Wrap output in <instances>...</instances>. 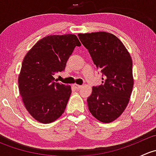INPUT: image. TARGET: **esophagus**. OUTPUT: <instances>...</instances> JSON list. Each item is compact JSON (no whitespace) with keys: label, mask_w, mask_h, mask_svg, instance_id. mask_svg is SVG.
<instances>
[{"label":"esophagus","mask_w":156,"mask_h":156,"mask_svg":"<svg viewBox=\"0 0 156 156\" xmlns=\"http://www.w3.org/2000/svg\"><path fill=\"white\" fill-rule=\"evenodd\" d=\"M72 87L75 88V90H79L80 88H81V87H82V86H81V85H78V84H73V86H72Z\"/></svg>","instance_id":"obj_1"}]
</instances>
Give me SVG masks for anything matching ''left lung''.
<instances>
[{
	"instance_id": "left-lung-1",
	"label": "left lung",
	"mask_w": 156,
	"mask_h": 156,
	"mask_svg": "<svg viewBox=\"0 0 156 156\" xmlns=\"http://www.w3.org/2000/svg\"><path fill=\"white\" fill-rule=\"evenodd\" d=\"M78 36L102 73L103 84L93 87L87 100L88 108L97 120L109 123L118 119L128 104L133 86L131 57L123 43L112 34L99 31Z\"/></svg>"
}]
</instances>
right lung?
<instances>
[{
    "mask_svg": "<svg viewBox=\"0 0 156 156\" xmlns=\"http://www.w3.org/2000/svg\"><path fill=\"white\" fill-rule=\"evenodd\" d=\"M81 43L75 34L43 37L27 53L19 76V89L29 114L44 124L54 122L65 111L72 89L55 82L53 75L66 68L75 47Z\"/></svg>",
    "mask_w": 156,
    "mask_h": 156,
    "instance_id": "right-lung-1",
    "label": "right lung"
}]
</instances>
